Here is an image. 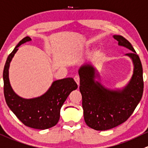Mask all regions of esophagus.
I'll list each match as a JSON object with an SVG mask.
<instances>
[{
    "instance_id": "1",
    "label": "esophagus",
    "mask_w": 148,
    "mask_h": 148,
    "mask_svg": "<svg viewBox=\"0 0 148 148\" xmlns=\"http://www.w3.org/2000/svg\"><path fill=\"white\" fill-rule=\"evenodd\" d=\"M74 80H75L76 82H77V85L79 86V77L78 75H76L75 77H74Z\"/></svg>"
}]
</instances>
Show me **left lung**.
Returning a JSON list of instances; mask_svg holds the SVG:
<instances>
[{
	"label": "left lung",
	"mask_w": 148,
	"mask_h": 148,
	"mask_svg": "<svg viewBox=\"0 0 148 148\" xmlns=\"http://www.w3.org/2000/svg\"><path fill=\"white\" fill-rule=\"evenodd\" d=\"M113 38L119 45L132 51L125 54L134 65L132 78L125 87L116 90L105 87L95 80L100 76L91 64H84L79 69L84 121L89 127L99 131L114 128L127 121L141 100L144 87L143 66L135 50L122 36Z\"/></svg>",
	"instance_id": "left-lung-1"
}]
</instances>
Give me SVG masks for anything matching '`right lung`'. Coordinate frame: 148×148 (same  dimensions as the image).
Instances as JSON below:
<instances>
[{
    "mask_svg": "<svg viewBox=\"0 0 148 148\" xmlns=\"http://www.w3.org/2000/svg\"><path fill=\"white\" fill-rule=\"evenodd\" d=\"M31 40L29 37L23 38L7 58L3 74L4 96L9 108L24 125L37 130H46L58 122L63 104L78 86L74 79L69 77L54 81L48 91L40 97L26 99L18 96L10 84V63L18 47Z\"/></svg>",
    "mask_w": 148,
    "mask_h": 148,
    "instance_id": "1",
    "label": "right lung"
}]
</instances>
